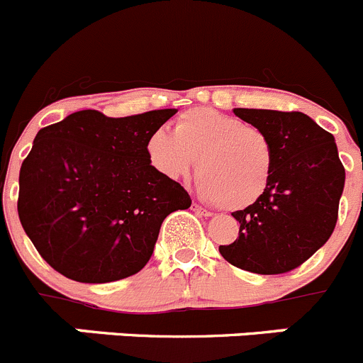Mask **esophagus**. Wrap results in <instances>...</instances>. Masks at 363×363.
<instances>
[{"label":"esophagus","instance_id":"1","mask_svg":"<svg viewBox=\"0 0 363 363\" xmlns=\"http://www.w3.org/2000/svg\"><path fill=\"white\" fill-rule=\"evenodd\" d=\"M191 209L195 213H197V215H201V216H211V211H208V209H206V208H202V206L197 204V202H193Z\"/></svg>","mask_w":363,"mask_h":363}]
</instances>
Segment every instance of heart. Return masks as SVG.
Instances as JSON below:
<instances>
[{
  "label": "heart",
  "mask_w": 363,
  "mask_h": 363,
  "mask_svg": "<svg viewBox=\"0 0 363 363\" xmlns=\"http://www.w3.org/2000/svg\"><path fill=\"white\" fill-rule=\"evenodd\" d=\"M147 155L172 181L188 177L199 159V191L223 209L254 204L265 193L274 168V147L265 132L213 109L188 111L174 132H152Z\"/></svg>",
  "instance_id": "obj_1"
}]
</instances>
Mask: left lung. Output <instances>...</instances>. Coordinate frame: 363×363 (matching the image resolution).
I'll use <instances>...</instances> for the list:
<instances>
[{"instance_id":"8db88e82","label":"left lung","mask_w":363,"mask_h":363,"mask_svg":"<svg viewBox=\"0 0 363 363\" xmlns=\"http://www.w3.org/2000/svg\"><path fill=\"white\" fill-rule=\"evenodd\" d=\"M269 135L272 177L254 204L233 213L238 238L218 250L254 274H284L303 265L330 240L344 191L345 170L333 134L303 113L233 109Z\"/></svg>"}]
</instances>
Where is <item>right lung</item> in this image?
<instances>
[{
    "instance_id": "obj_1",
    "label": "right lung",
    "mask_w": 363,
    "mask_h": 363,
    "mask_svg": "<svg viewBox=\"0 0 363 363\" xmlns=\"http://www.w3.org/2000/svg\"><path fill=\"white\" fill-rule=\"evenodd\" d=\"M175 113L109 118L87 109L37 132L19 172L18 213L57 272L79 283L134 276L150 259L162 220L191 206L147 155L150 134Z\"/></svg>"
}]
</instances>
